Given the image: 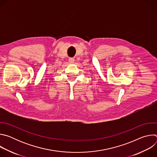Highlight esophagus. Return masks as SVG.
Segmentation results:
<instances>
[{"mask_svg": "<svg viewBox=\"0 0 157 157\" xmlns=\"http://www.w3.org/2000/svg\"><path fill=\"white\" fill-rule=\"evenodd\" d=\"M69 62L71 63H73L75 62V59H74L73 58H71L69 59Z\"/></svg>", "mask_w": 157, "mask_h": 157, "instance_id": "1", "label": "esophagus"}]
</instances>
